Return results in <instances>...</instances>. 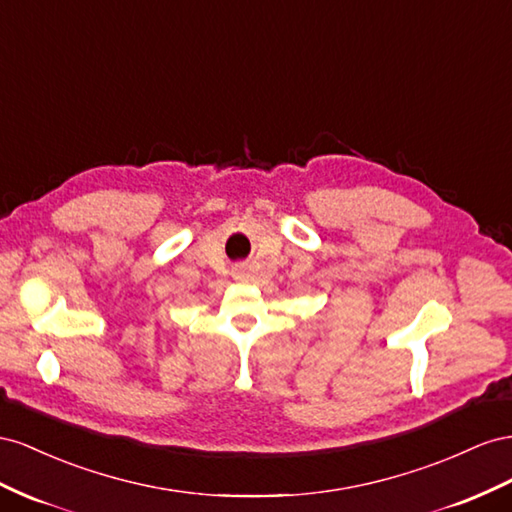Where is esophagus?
I'll return each mask as SVG.
<instances>
[{
  "label": "esophagus",
  "mask_w": 512,
  "mask_h": 512,
  "mask_svg": "<svg viewBox=\"0 0 512 512\" xmlns=\"http://www.w3.org/2000/svg\"><path fill=\"white\" fill-rule=\"evenodd\" d=\"M233 279H236V281H248V272L244 270V268H238V270H233Z\"/></svg>",
  "instance_id": "esophagus-1"
}]
</instances>
